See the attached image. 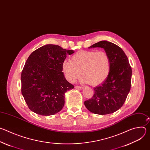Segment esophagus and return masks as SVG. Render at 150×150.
<instances>
[{
	"instance_id": "1",
	"label": "esophagus",
	"mask_w": 150,
	"mask_h": 150,
	"mask_svg": "<svg viewBox=\"0 0 150 150\" xmlns=\"http://www.w3.org/2000/svg\"><path fill=\"white\" fill-rule=\"evenodd\" d=\"M75 88H76V89H79V90H81V89H83V87H80V86H75Z\"/></svg>"
}]
</instances>
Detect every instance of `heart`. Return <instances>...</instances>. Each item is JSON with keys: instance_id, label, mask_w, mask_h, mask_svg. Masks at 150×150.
I'll return each instance as SVG.
<instances>
[{"instance_id": "heart-1", "label": "heart", "mask_w": 150, "mask_h": 150, "mask_svg": "<svg viewBox=\"0 0 150 150\" xmlns=\"http://www.w3.org/2000/svg\"><path fill=\"white\" fill-rule=\"evenodd\" d=\"M110 70V58L104 51L81 50L72 56L71 61L65 60L62 63V71L70 82L82 75L83 82L98 85L108 77Z\"/></svg>"}]
</instances>
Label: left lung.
<instances>
[{
	"instance_id": "left-lung-1",
	"label": "left lung",
	"mask_w": 150,
	"mask_h": 150,
	"mask_svg": "<svg viewBox=\"0 0 150 150\" xmlns=\"http://www.w3.org/2000/svg\"><path fill=\"white\" fill-rule=\"evenodd\" d=\"M101 47L108 54L110 70L108 77L94 88L93 97L84 101L91 112L108 115L119 110L124 104L131 86L132 69L123 50L113 42L101 41L88 48Z\"/></svg>"
}]
</instances>
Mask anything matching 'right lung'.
<instances>
[{
  "label": "right lung",
  "instance_id": "1",
  "mask_svg": "<svg viewBox=\"0 0 150 150\" xmlns=\"http://www.w3.org/2000/svg\"><path fill=\"white\" fill-rule=\"evenodd\" d=\"M74 50L47 45L34 51L21 73V93L33 112L50 116L60 112L65 104V94L74 86L62 72V63Z\"/></svg>",
  "mask_w": 150,
  "mask_h": 150
}]
</instances>
